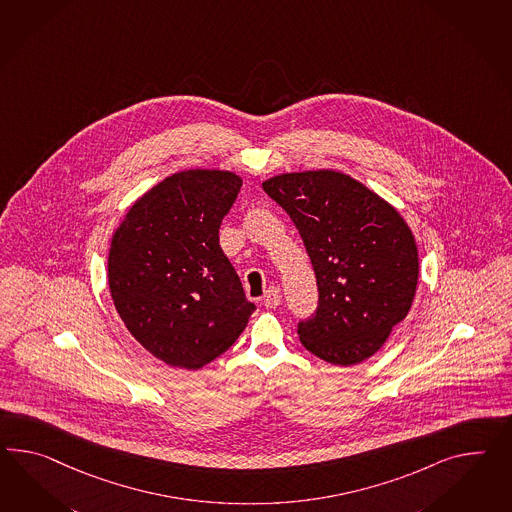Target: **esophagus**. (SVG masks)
Returning a JSON list of instances; mask_svg holds the SVG:
<instances>
[{"label": "esophagus", "mask_w": 512, "mask_h": 512, "mask_svg": "<svg viewBox=\"0 0 512 512\" xmlns=\"http://www.w3.org/2000/svg\"><path fill=\"white\" fill-rule=\"evenodd\" d=\"M263 304H265L267 308H276V306L280 304V293H278V289H269V291L263 295Z\"/></svg>", "instance_id": "1"}]
</instances>
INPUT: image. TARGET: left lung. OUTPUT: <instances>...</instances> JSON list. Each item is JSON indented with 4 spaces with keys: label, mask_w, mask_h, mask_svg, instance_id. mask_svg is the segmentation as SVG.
<instances>
[{
    "label": "left lung",
    "mask_w": 512,
    "mask_h": 512,
    "mask_svg": "<svg viewBox=\"0 0 512 512\" xmlns=\"http://www.w3.org/2000/svg\"><path fill=\"white\" fill-rule=\"evenodd\" d=\"M263 191L291 217L314 267L319 299L299 321L302 345L336 366L360 364L414 301L420 263L408 224L341 172L280 174Z\"/></svg>",
    "instance_id": "left-lung-1"
}]
</instances>
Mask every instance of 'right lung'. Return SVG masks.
Listing matches in <instances>:
<instances>
[{"label":"right lung","instance_id":"right-lung-1","mask_svg":"<svg viewBox=\"0 0 512 512\" xmlns=\"http://www.w3.org/2000/svg\"><path fill=\"white\" fill-rule=\"evenodd\" d=\"M241 185L228 171L172 174L133 204L111 241L107 276L118 315L169 366L210 364L256 310L219 245Z\"/></svg>","mask_w":512,"mask_h":512}]
</instances>
